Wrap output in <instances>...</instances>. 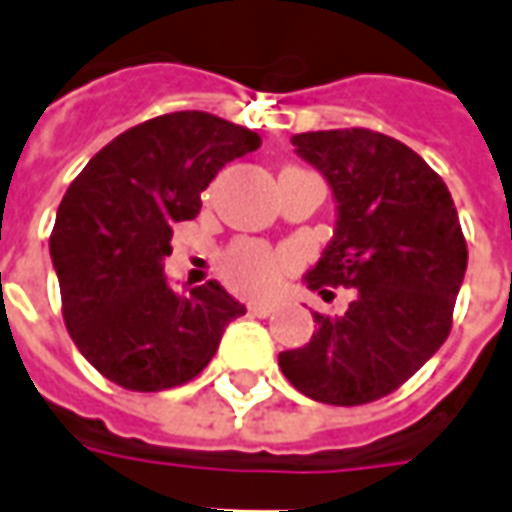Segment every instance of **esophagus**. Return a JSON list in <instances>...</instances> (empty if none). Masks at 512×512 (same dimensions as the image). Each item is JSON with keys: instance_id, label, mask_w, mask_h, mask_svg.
<instances>
[{"instance_id": "34e87169", "label": "esophagus", "mask_w": 512, "mask_h": 512, "mask_svg": "<svg viewBox=\"0 0 512 512\" xmlns=\"http://www.w3.org/2000/svg\"><path fill=\"white\" fill-rule=\"evenodd\" d=\"M274 310H277L274 301H252V304H249V312H252L255 318H268V315H274Z\"/></svg>"}]
</instances>
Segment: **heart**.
<instances>
[{
  "label": "heart",
  "mask_w": 512,
  "mask_h": 512,
  "mask_svg": "<svg viewBox=\"0 0 512 512\" xmlns=\"http://www.w3.org/2000/svg\"><path fill=\"white\" fill-rule=\"evenodd\" d=\"M285 257L271 252L257 241H235L219 257V268L227 285L241 293H266L279 282L285 271Z\"/></svg>",
  "instance_id": "heart-1"
}]
</instances>
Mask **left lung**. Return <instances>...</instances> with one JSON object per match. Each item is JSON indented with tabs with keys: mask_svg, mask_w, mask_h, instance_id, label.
Returning <instances> with one entry per match:
<instances>
[{
	"mask_svg": "<svg viewBox=\"0 0 512 512\" xmlns=\"http://www.w3.org/2000/svg\"><path fill=\"white\" fill-rule=\"evenodd\" d=\"M329 180L337 230L307 288L332 299L354 288L345 315L312 318L318 332L279 367L301 395L365 406L403 386L450 337L466 274V238L444 180L411 147L370 128L293 136Z\"/></svg>",
	"mask_w": 512,
	"mask_h": 512,
	"instance_id": "8db88e82",
	"label": "left lung"
}]
</instances>
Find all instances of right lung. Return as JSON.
Listing matches in <instances>:
<instances>
[{
  "mask_svg": "<svg viewBox=\"0 0 512 512\" xmlns=\"http://www.w3.org/2000/svg\"><path fill=\"white\" fill-rule=\"evenodd\" d=\"M260 136L208 112H172L101 147L65 191L51 230L62 318L90 365L131 392L197 378L244 304L219 282L172 290L161 257L172 224L200 213V194Z\"/></svg>",
  "mask_w": 512,
  "mask_h": 512,
  "instance_id": "right-lung-1",
  "label": "right lung"
}]
</instances>
